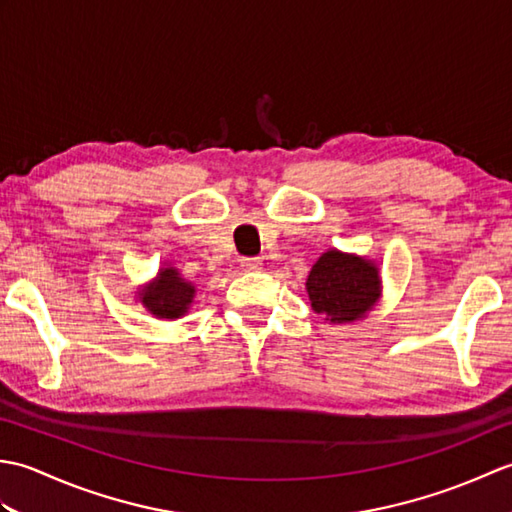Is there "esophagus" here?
Returning <instances> with one entry per match:
<instances>
[{
  "mask_svg": "<svg viewBox=\"0 0 512 512\" xmlns=\"http://www.w3.org/2000/svg\"><path fill=\"white\" fill-rule=\"evenodd\" d=\"M242 268H244V270H262V268H264V259H259V257H244V259H242Z\"/></svg>",
  "mask_w": 512,
  "mask_h": 512,
  "instance_id": "34e87169",
  "label": "esophagus"
}]
</instances>
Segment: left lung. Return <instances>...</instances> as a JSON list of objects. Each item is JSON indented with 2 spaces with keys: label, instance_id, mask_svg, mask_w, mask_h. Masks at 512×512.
<instances>
[{
  "label": "left lung",
  "instance_id": "obj_1",
  "mask_svg": "<svg viewBox=\"0 0 512 512\" xmlns=\"http://www.w3.org/2000/svg\"><path fill=\"white\" fill-rule=\"evenodd\" d=\"M306 290L312 310L325 323L341 325L365 319L378 306L383 281L374 259L330 248L310 268Z\"/></svg>",
  "mask_w": 512,
  "mask_h": 512
}]
</instances>
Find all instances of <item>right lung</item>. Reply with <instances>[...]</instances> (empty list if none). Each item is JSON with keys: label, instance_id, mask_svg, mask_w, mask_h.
<instances>
[{"label": "right lung", "instance_id": "obj_1", "mask_svg": "<svg viewBox=\"0 0 512 512\" xmlns=\"http://www.w3.org/2000/svg\"><path fill=\"white\" fill-rule=\"evenodd\" d=\"M193 281L184 279L176 266H160L156 277L147 281V284L138 286L136 299L143 303V308L151 317L162 321H176L189 314L191 303L195 299Z\"/></svg>", "mask_w": 512, "mask_h": 512}]
</instances>
